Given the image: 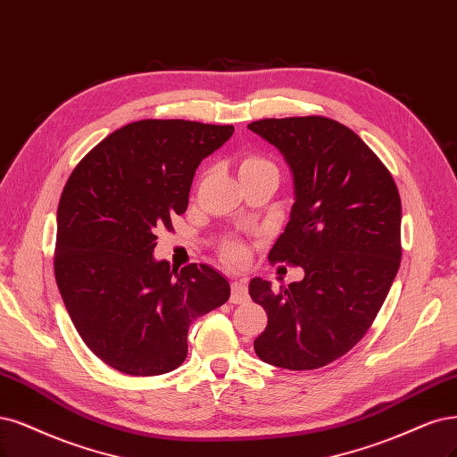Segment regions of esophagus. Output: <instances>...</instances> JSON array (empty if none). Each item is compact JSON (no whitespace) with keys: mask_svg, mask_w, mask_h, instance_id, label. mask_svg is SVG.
Segmentation results:
<instances>
[{"mask_svg":"<svg viewBox=\"0 0 457 457\" xmlns=\"http://www.w3.org/2000/svg\"><path fill=\"white\" fill-rule=\"evenodd\" d=\"M247 301H249V293H247L245 283H244L242 279H236V281H232L230 303H232V304H242V303H247Z\"/></svg>","mask_w":457,"mask_h":457,"instance_id":"esophagus-1","label":"esophagus"}]
</instances>
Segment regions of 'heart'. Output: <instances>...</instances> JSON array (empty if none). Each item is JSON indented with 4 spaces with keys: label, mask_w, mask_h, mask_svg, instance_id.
<instances>
[{
    "label": "heart",
    "mask_w": 457,
    "mask_h": 457,
    "mask_svg": "<svg viewBox=\"0 0 457 457\" xmlns=\"http://www.w3.org/2000/svg\"><path fill=\"white\" fill-rule=\"evenodd\" d=\"M259 174H276L278 176V168L272 161L266 159L262 154H247L238 162V176L247 178V176H259ZM242 247L236 244L227 245V255L230 259H240L242 257Z\"/></svg>",
    "instance_id": "b5f03b06"
}]
</instances>
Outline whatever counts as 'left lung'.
I'll return each mask as SVG.
<instances>
[{"instance_id":"1","label":"left lung","mask_w":457,"mask_h":457,"mask_svg":"<svg viewBox=\"0 0 457 457\" xmlns=\"http://www.w3.org/2000/svg\"><path fill=\"white\" fill-rule=\"evenodd\" d=\"M247 129L281 153L293 179L289 221L269 259L304 270L279 291L262 278L249 281L269 313L255 352L274 367L320 369L365 337L397 276V185L365 141L333 119H262Z\"/></svg>"}]
</instances>
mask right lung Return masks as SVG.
I'll list each match as a JSON object with an SVG mask.
<instances>
[{
	"label": "right lung",
	"mask_w": 457,
	"mask_h": 457,
	"mask_svg": "<svg viewBox=\"0 0 457 457\" xmlns=\"http://www.w3.org/2000/svg\"><path fill=\"white\" fill-rule=\"evenodd\" d=\"M234 127L139 120L79 162L60 196L54 276L79 337L105 365L159 376L187 357L191 323L230 296L208 264L154 259L156 230L187 210L198 164Z\"/></svg>",
	"instance_id": "1"
}]
</instances>
